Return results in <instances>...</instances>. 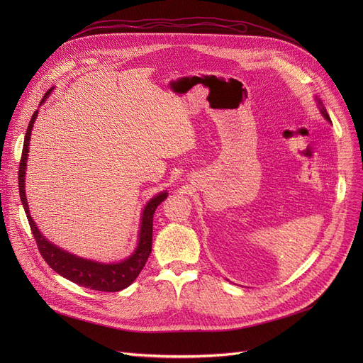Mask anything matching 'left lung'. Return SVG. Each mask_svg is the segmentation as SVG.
Here are the masks:
<instances>
[{
  "label": "left lung",
  "mask_w": 363,
  "mask_h": 363,
  "mask_svg": "<svg viewBox=\"0 0 363 363\" xmlns=\"http://www.w3.org/2000/svg\"><path fill=\"white\" fill-rule=\"evenodd\" d=\"M318 103H319V104H320V101H319V100H318ZM320 106H322V104H320ZM320 111H322V114H323V118H325V119H327V121H330V122H331V119H330V116H328V113H327V110H325V108H323V107H322V108H320Z\"/></svg>",
  "instance_id": "left-lung-1"
}]
</instances>
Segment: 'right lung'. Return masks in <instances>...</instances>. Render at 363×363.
Returning a JSON list of instances; mask_svg holds the SVG:
<instances>
[{"instance_id": "obj_1", "label": "right lung", "mask_w": 363, "mask_h": 363, "mask_svg": "<svg viewBox=\"0 0 363 363\" xmlns=\"http://www.w3.org/2000/svg\"><path fill=\"white\" fill-rule=\"evenodd\" d=\"M51 92L47 91L45 95L41 100V104L45 101ZM38 110L32 114V119L29 122L25 143H23V151H22V159L21 164H18V193H21V200L25 207V212L30 225V231L33 234V238L36 241L38 250H40L44 260L50 264L57 274L67 278L69 281L82 285L85 289H91L95 291H106V293H114L121 291L135 281V278L140 275L143 268L145 266V262L151 253V244H152V215H155L157 206L164 201L167 197V193H160L155 199H151L143 212L141 219V230H140V241L137 250L132 253L126 260L121 263H110L103 264L92 260L76 257L59 247H55L50 241H47L41 233L38 231L36 225L33 223L32 218L29 216V208L28 201L25 196V169H26V159H28V151H29V140H30V130L33 126V122L36 119Z\"/></svg>"}]
</instances>
